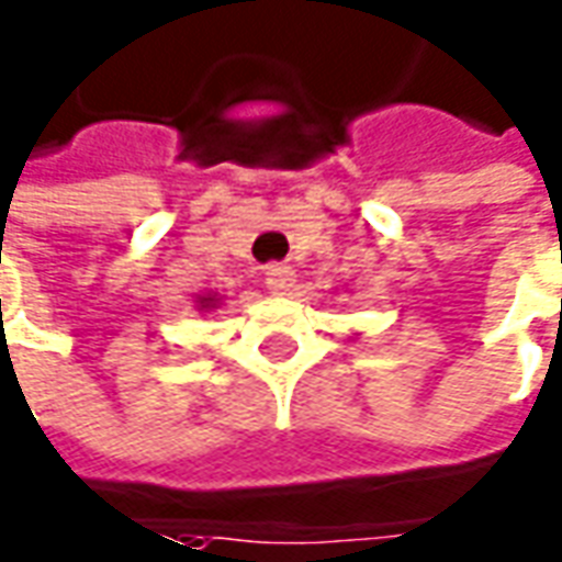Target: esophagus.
Instances as JSON below:
<instances>
[{
  "label": "esophagus",
  "mask_w": 562,
  "mask_h": 562,
  "mask_svg": "<svg viewBox=\"0 0 562 562\" xmlns=\"http://www.w3.org/2000/svg\"><path fill=\"white\" fill-rule=\"evenodd\" d=\"M265 282L270 292H289V289H292V282H295V270H292L289 265L273 261V265L265 267Z\"/></svg>",
  "instance_id": "esophagus-1"
}]
</instances>
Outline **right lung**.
I'll use <instances>...</instances> for the list:
<instances>
[{
    "label": "right lung",
    "instance_id": "obj_1",
    "mask_svg": "<svg viewBox=\"0 0 562 562\" xmlns=\"http://www.w3.org/2000/svg\"><path fill=\"white\" fill-rule=\"evenodd\" d=\"M200 304L202 307H212V304H215V297H200Z\"/></svg>",
    "mask_w": 562,
    "mask_h": 562
}]
</instances>
